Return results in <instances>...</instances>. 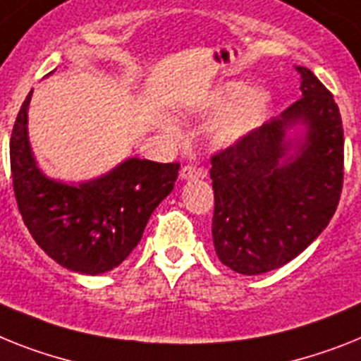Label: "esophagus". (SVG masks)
Instances as JSON below:
<instances>
[{"mask_svg":"<svg viewBox=\"0 0 361 361\" xmlns=\"http://www.w3.org/2000/svg\"><path fill=\"white\" fill-rule=\"evenodd\" d=\"M204 172L200 171V169H196V166L192 165H185L183 169L180 171V178L181 181H189V180H198V178H204Z\"/></svg>","mask_w":361,"mask_h":361,"instance_id":"34e87169","label":"esophagus"}]
</instances>
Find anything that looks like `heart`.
<instances>
[{"label": "heart", "instance_id": "b5f03b06", "mask_svg": "<svg viewBox=\"0 0 361 361\" xmlns=\"http://www.w3.org/2000/svg\"><path fill=\"white\" fill-rule=\"evenodd\" d=\"M271 93L262 86H244L242 82H226L209 93L202 104L204 114H216L209 124V139L214 147L229 148L250 137L268 117ZM172 135L180 134L176 124L169 123Z\"/></svg>", "mask_w": 361, "mask_h": 361}]
</instances>
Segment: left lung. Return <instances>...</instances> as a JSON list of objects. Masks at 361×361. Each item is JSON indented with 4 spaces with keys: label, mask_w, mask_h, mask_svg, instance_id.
Here are the masks:
<instances>
[{
    "label": "left lung",
    "mask_w": 361,
    "mask_h": 361,
    "mask_svg": "<svg viewBox=\"0 0 361 361\" xmlns=\"http://www.w3.org/2000/svg\"><path fill=\"white\" fill-rule=\"evenodd\" d=\"M295 71L301 99L211 159L214 250L242 275H262L295 259L340 202V108L310 69Z\"/></svg>",
    "instance_id": "8db88e82"
}]
</instances>
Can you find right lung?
Instances as JSON below:
<instances>
[{"label": "right lung", "mask_w": 361, "mask_h": 361, "mask_svg": "<svg viewBox=\"0 0 361 361\" xmlns=\"http://www.w3.org/2000/svg\"><path fill=\"white\" fill-rule=\"evenodd\" d=\"M31 97L32 92L21 104L11 137L12 183L21 218L56 264L75 274H106L137 246L154 209L174 189L180 165L126 157L92 180L49 178L29 139Z\"/></svg>", "instance_id": "right-lung-1"}]
</instances>
